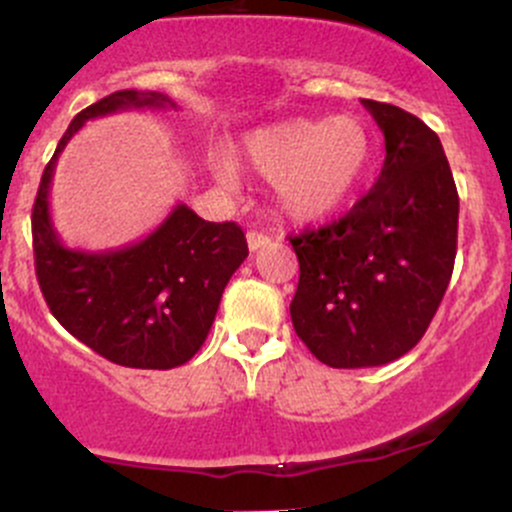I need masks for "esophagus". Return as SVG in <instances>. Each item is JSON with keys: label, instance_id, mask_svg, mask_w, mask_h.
<instances>
[{"label": "esophagus", "instance_id": "34e87169", "mask_svg": "<svg viewBox=\"0 0 512 512\" xmlns=\"http://www.w3.org/2000/svg\"><path fill=\"white\" fill-rule=\"evenodd\" d=\"M270 242H272V238L265 233H257V230H250V233H247V247H250L252 252L262 250V247H267Z\"/></svg>", "mask_w": 512, "mask_h": 512}]
</instances>
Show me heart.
Wrapping results in <instances>:
<instances>
[{
	"mask_svg": "<svg viewBox=\"0 0 512 512\" xmlns=\"http://www.w3.org/2000/svg\"><path fill=\"white\" fill-rule=\"evenodd\" d=\"M238 157L247 169L274 181L284 211L319 220L341 211L363 184L373 164V137L351 115L287 120L245 134ZM213 169L223 184H235L228 157H215Z\"/></svg>",
	"mask_w": 512,
	"mask_h": 512,
	"instance_id": "b5f03b06",
	"label": "heart"
}]
</instances>
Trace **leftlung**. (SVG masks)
I'll list each match as a JSON object with an SVG mask.
<instances>
[{"mask_svg":"<svg viewBox=\"0 0 512 512\" xmlns=\"http://www.w3.org/2000/svg\"><path fill=\"white\" fill-rule=\"evenodd\" d=\"M385 134L375 186L343 218L289 238L299 257L292 324L331 368H373L412 351L432 324L456 257L459 193L419 117L363 100Z\"/></svg>","mask_w":512,"mask_h":512,"instance_id":"8db88e82","label":"left lung"}]
</instances>
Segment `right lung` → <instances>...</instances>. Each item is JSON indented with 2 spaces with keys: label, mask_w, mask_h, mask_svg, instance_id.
I'll use <instances>...</instances> for the list:
<instances>
[{
  "label": "right lung",
  "mask_w": 512,
  "mask_h": 512,
  "mask_svg": "<svg viewBox=\"0 0 512 512\" xmlns=\"http://www.w3.org/2000/svg\"><path fill=\"white\" fill-rule=\"evenodd\" d=\"M129 107L176 102L152 90H117L73 117L43 169L31 213L36 279L51 314L80 343L125 368L169 370L203 346L225 284L247 257V240L240 225L208 223L179 203L134 245L107 252L63 245L48 211L56 161L85 122Z\"/></svg>",
  "instance_id": "right-lung-1"
}]
</instances>
